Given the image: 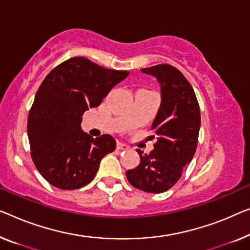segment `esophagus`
Listing matches in <instances>:
<instances>
[{
  "instance_id": "1",
  "label": "esophagus",
  "mask_w": 250,
  "mask_h": 250,
  "mask_svg": "<svg viewBox=\"0 0 250 250\" xmlns=\"http://www.w3.org/2000/svg\"><path fill=\"white\" fill-rule=\"evenodd\" d=\"M117 149H119V150H128L129 146H126V145L122 144V143H118L117 144Z\"/></svg>"
}]
</instances>
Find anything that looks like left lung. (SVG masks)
<instances>
[{"instance_id":"obj_1","label":"left lung","mask_w":250,"mask_h":250,"mask_svg":"<svg viewBox=\"0 0 250 250\" xmlns=\"http://www.w3.org/2000/svg\"><path fill=\"white\" fill-rule=\"evenodd\" d=\"M157 78L162 102L151 125L156 144L150 154L140 149V164L125 172L129 183L147 193H163L177 183L195 154L201 125L194 89L177 68L168 64L143 68ZM155 138V136H152Z\"/></svg>"}]
</instances>
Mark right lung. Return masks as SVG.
<instances>
[{"mask_svg": "<svg viewBox=\"0 0 250 250\" xmlns=\"http://www.w3.org/2000/svg\"><path fill=\"white\" fill-rule=\"evenodd\" d=\"M129 75L85 57L67 59L51 70L37 91L28 117L31 158L48 183L62 189L87 185L100 162L114 151L110 135L93 138L81 128L82 115L99 106Z\"/></svg>", "mask_w": 250, "mask_h": 250, "instance_id": "add662e5", "label": "right lung"}]
</instances>
